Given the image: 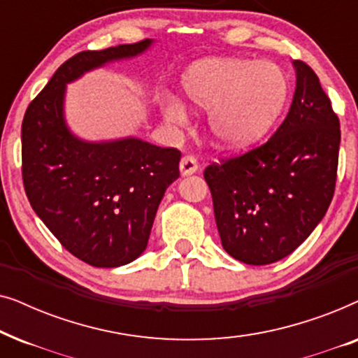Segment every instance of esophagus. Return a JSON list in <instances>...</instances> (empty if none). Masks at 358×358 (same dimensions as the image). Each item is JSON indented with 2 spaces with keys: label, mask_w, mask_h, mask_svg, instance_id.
Segmentation results:
<instances>
[{
  "label": "esophagus",
  "mask_w": 358,
  "mask_h": 358,
  "mask_svg": "<svg viewBox=\"0 0 358 358\" xmlns=\"http://www.w3.org/2000/svg\"><path fill=\"white\" fill-rule=\"evenodd\" d=\"M179 168H180V174H182V176H189V174L197 173V169H199L197 158H195V156H192V155L182 156Z\"/></svg>",
  "instance_id": "1"
}]
</instances>
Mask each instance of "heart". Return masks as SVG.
Wrapping results in <instances>:
<instances>
[{
	"label": "heart",
	"instance_id": "1",
	"mask_svg": "<svg viewBox=\"0 0 358 358\" xmlns=\"http://www.w3.org/2000/svg\"><path fill=\"white\" fill-rule=\"evenodd\" d=\"M182 90L194 106L208 109L215 140L239 148L256 143L275 124L285 107L288 81L268 62L205 58L185 70ZM163 112L171 122L185 119V107L174 96L163 101Z\"/></svg>",
	"mask_w": 358,
	"mask_h": 358
}]
</instances>
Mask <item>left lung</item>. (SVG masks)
<instances>
[{"mask_svg":"<svg viewBox=\"0 0 358 358\" xmlns=\"http://www.w3.org/2000/svg\"><path fill=\"white\" fill-rule=\"evenodd\" d=\"M293 65L295 94L275 134L203 171L224 251L251 266H267L295 251L334 197L339 117L311 66L300 60Z\"/></svg>","mask_w":358,"mask_h":358,"instance_id":"left-lung-1","label":"left lung"}]
</instances>
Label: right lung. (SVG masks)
Returning <instances> with one entry per match:
<instances>
[{
  "label": "right lung",
  "instance_id": "add662e5",
  "mask_svg": "<svg viewBox=\"0 0 358 358\" xmlns=\"http://www.w3.org/2000/svg\"><path fill=\"white\" fill-rule=\"evenodd\" d=\"M151 41L76 53L29 104L22 120V182L37 217L63 248L94 267L135 261L156 210L179 178L180 151L138 138L87 143L66 129L65 86L85 71L135 57Z\"/></svg>",
  "mask_w": 358,
  "mask_h": 358
}]
</instances>
